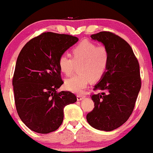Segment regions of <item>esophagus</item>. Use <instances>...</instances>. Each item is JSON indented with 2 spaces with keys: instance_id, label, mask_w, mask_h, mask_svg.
<instances>
[{
  "instance_id": "34e87169",
  "label": "esophagus",
  "mask_w": 153,
  "mask_h": 153,
  "mask_svg": "<svg viewBox=\"0 0 153 153\" xmlns=\"http://www.w3.org/2000/svg\"><path fill=\"white\" fill-rule=\"evenodd\" d=\"M76 98H77V100L80 101L81 100H83V99L85 98V96H84V95H82V94H79V95H77Z\"/></svg>"
}]
</instances>
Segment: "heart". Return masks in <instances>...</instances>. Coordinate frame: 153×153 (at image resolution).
<instances>
[{
	"label": "heart",
	"instance_id": "b5f03b06",
	"mask_svg": "<svg viewBox=\"0 0 153 153\" xmlns=\"http://www.w3.org/2000/svg\"><path fill=\"white\" fill-rule=\"evenodd\" d=\"M110 55L104 46H96L94 43L83 41L72 50V59L67 55H62L58 59L59 68L62 73L70 75L75 65L78 74L65 81L67 90L79 94L93 81L102 78L107 72Z\"/></svg>",
	"mask_w": 153,
	"mask_h": 153
}]
</instances>
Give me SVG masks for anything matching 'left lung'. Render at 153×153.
Segmentation results:
<instances>
[{"label": "left lung", "instance_id": "left-lung-1", "mask_svg": "<svg viewBox=\"0 0 153 153\" xmlns=\"http://www.w3.org/2000/svg\"><path fill=\"white\" fill-rule=\"evenodd\" d=\"M102 43L110 55L107 72L94 86L102 93L91 96L95 108L86 116L92 127L110 131L124 124L134 110L141 87L140 67L131 47L109 31L91 36Z\"/></svg>", "mask_w": 153, "mask_h": 153}]
</instances>
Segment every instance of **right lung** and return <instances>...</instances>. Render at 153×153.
<instances>
[{
    "instance_id": "1",
    "label": "right lung",
    "mask_w": 153,
    "mask_h": 153,
    "mask_svg": "<svg viewBox=\"0 0 153 153\" xmlns=\"http://www.w3.org/2000/svg\"><path fill=\"white\" fill-rule=\"evenodd\" d=\"M79 39L45 32L26 43L19 53L13 79L17 112L31 131L48 134L62 124L67 105L76 97L70 91H56L62 86L58 59Z\"/></svg>"
}]
</instances>
